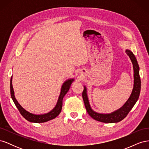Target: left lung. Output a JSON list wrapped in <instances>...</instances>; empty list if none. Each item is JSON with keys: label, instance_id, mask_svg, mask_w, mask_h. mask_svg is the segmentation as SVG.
I'll use <instances>...</instances> for the list:
<instances>
[{"label": "left lung", "instance_id": "left-lung-1", "mask_svg": "<svg viewBox=\"0 0 149 149\" xmlns=\"http://www.w3.org/2000/svg\"><path fill=\"white\" fill-rule=\"evenodd\" d=\"M125 53L129 56L130 60L132 61L134 69V88L131 94L126 101L124 104L119 109L116 110L109 114H101L98 113L94 111L90 106L89 102L88 100L87 89L85 86H84V90L83 91V99L84 103V106L88 113L91 118L96 120L102 122L104 123H119L124 119L129 114L130 111L136 103L138 100L140 92H141V78L139 75V66L136 56H134L133 53L130 52L129 49H126Z\"/></svg>", "mask_w": 149, "mask_h": 149}]
</instances>
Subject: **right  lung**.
<instances>
[{"label": "right lung", "instance_id": "obj_1", "mask_svg": "<svg viewBox=\"0 0 149 149\" xmlns=\"http://www.w3.org/2000/svg\"><path fill=\"white\" fill-rule=\"evenodd\" d=\"M74 81V79H69L66 80L65 83L63 84L61 89V92L60 94L58 97V100L56 103L55 107L53 108V109L49 111L48 113L44 114H34L32 113H30V112L26 111L24 108L22 107L20 104L18 102L17 100L15 97L14 95V91H13V86H12V76H11L10 79V94H11V97L13 102L15 103L16 107L17 109H19V112L22 116L24 117V118L27 120L31 123H45V122H47L48 120H50L52 119H55L56 117H57L58 115L60 114L61 112V109H62V106H63V99L65 94L67 93V92L69 91L70 88L71 86V84Z\"/></svg>", "mask_w": 149, "mask_h": 149}]
</instances>
